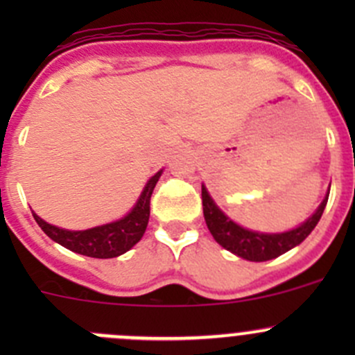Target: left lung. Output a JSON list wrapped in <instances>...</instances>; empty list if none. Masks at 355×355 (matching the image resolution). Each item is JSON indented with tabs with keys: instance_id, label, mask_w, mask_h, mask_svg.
I'll return each mask as SVG.
<instances>
[{
	"instance_id": "left-lung-1",
	"label": "left lung",
	"mask_w": 355,
	"mask_h": 355,
	"mask_svg": "<svg viewBox=\"0 0 355 355\" xmlns=\"http://www.w3.org/2000/svg\"><path fill=\"white\" fill-rule=\"evenodd\" d=\"M200 196H202L204 220H206V225L214 241L230 252L237 254L239 257H244L247 261H256V263L275 259V257L282 256L287 250L299 245L314 230L328 202V198H324L316 213L293 230L285 232V234H257V232H250L239 227L230 218L225 216L218 209L216 204L213 202V199L209 198L204 185Z\"/></svg>"
}]
</instances>
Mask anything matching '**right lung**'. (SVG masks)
<instances>
[{"mask_svg": "<svg viewBox=\"0 0 355 355\" xmlns=\"http://www.w3.org/2000/svg\"><path fill=\"white\" fill-rule=\"evenodd\" d=\"M159 177L161 171H157L155 177H151V180L148 182V185L142 191L137 204L127 216L114 221V223L103 225V227L89 228V230L82 232L63 230V228L46 223L35 213L32 214H34V220L37 221L41 230L51 241L58 242L60 245L67 247V249L73 250L77 254H82V256L98 257V259L116 257L120 254L127 252L128 249H132L144 235L149 221V211H151V196Z\"/></svg>", "mask_w": 355, "mask_h": 355, "instance_id": "obj_1", "label": "right lung"}]
</instances>
